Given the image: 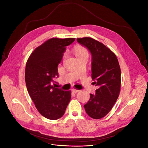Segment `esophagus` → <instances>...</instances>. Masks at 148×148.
<instances>
[{"mask_svg":"<svg viewBox=\"0 0 148 148\" xmlns=\"http://www.w3.org/2000/svg\"><path fill=\"white\" fill-rule=\"evenodd\" d=\"M79 90H78V89H71V91H72L73 93H77V92H78Z\"/></svg>","mask_w":148,"mask_h":148,"instance_id":"34e87169","label":"esophagus"}]
</instances>
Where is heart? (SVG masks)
Segmentation results:
<instances>
[{
	"instance_id": "heart-1",
	"label": "heart",
	"mask_w": 148,
	"mask_h": 148,
	"mask_svg": "<svg viewBox=\"0 0 148 148\" xmlns=\"http://www.w3.org/2000/svg\"><path fill=\"white\" fill-rule=\"evenodd\" d=\"M73 53L77 57V58L81 57H88V52L86 48L83 47H76L73 49Z\"/></svg>"
}]
</instances>
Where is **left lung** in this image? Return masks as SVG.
<instances>
[{"label":"left lung","instance_id":"8db88e82","mask_svg":"<svg viewBox=\"0 0 148 148\" xmlns=\"http://www.w3.org/2000/svg\"><path fill=\"white\" fill-rule=\"evenodd\" d=\"M77 41L91 53V77L93 84L98 87L96 95L90 94V99L84 107L89 117L99 119L109 112L119 96L121 71L119 61L110 49L95 39L85 37L77 38Z\"/></svg>","mask_w":148,"mask_h":148}]
</instances>
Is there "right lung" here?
Listing matches in <instances>:
<instances>
[{
    "label": "right lung",
    "instance_id": "1",
    "mask_svg": "<svg viewBox=\"0 0 148 148\" xmlns=\"http://www.w3.org/2000/svg\"><path fill=\"white\" fill-rule=\"evenodd\" d=\"M75 38H51L34 49L26 62L25 82L35 106L44 117L57 120L64 115L71 99V91L52 86L59 77L58 65L66 46Z\"/></svg>",
    "mask_w": 148,
    "mask_h": 148
}]
</instances>
